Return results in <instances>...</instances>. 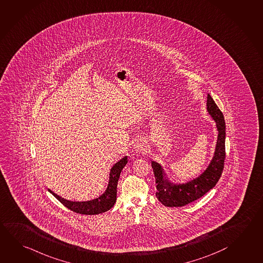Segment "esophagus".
I'll return each mask as SVG.
<instances>
[{
    "label": "esophagus",
    "mask_w": 263,
    "mask_h": 263,
    "mask_svg": "<svg viewBox=\"0 0 263 263\" xmlns=\"http://www.w3.org/2000/svg\"><path fill=\"white\" fill-rule=\"evenodd\" d=\"M134 149L136 153H143L144 149H145V144L142 141H138L137 143L134 144Z\"/></svg>",
    "instance_id": "1"
}]
</instances>
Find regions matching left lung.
<instances>
[{"label":"left lung","instance_id":"1","mask_svg":"<svg viewBox=\"0 0 263 263\" xmlns=\"http://www.w3.org/2000/svg\"><path fill=\"white\" fill-rule=\"evenodd\" d=\"M206 110L216 122L218 138L214 156L202 174L185 183H173L165 177L162 167L158 163L151 162L158 190L156 196L166 206H182L197 200L215 186L221 176L225 159L224 117L210 95H208Z\"/></svg>","mask_w":263,"mask_h":263}]
</instances>
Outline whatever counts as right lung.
Here are the masks:
<instances>
[{"label": "right lung", "instance_id": "add662e5", "mask_svg": "<svg viewBox=\"0 0 263 263\" xmlns=\"http://www.w3.org/2000/svg\"><path fill=\"white\" fill-rule=\"evenodd\" d=\"M127 163H128V158L124 157L111 167L109 181H108V184H107L105 191L104 192V194H102L100 196H98L97 198H95L92 200L81 201V202L66 200L58 195H55L51 190H49V192L53 196H55L58 198V200L60 201L63 205L76 213L84 214V215L100 214V213L109 210L115 205L116 199H117V186H118V182L120 179V172L122 171V168L126 166Z\"/></svg>", "mask_w": 263, "mask_h": 263}]
</instances>
